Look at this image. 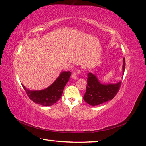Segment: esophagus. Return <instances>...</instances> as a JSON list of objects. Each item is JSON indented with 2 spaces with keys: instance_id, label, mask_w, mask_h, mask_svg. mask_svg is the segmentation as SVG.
<instances>
[{
  "instance_id": "obj_1",
  "label": "esophagus",
  "mask_w": 146,
  "mask_h": 146,
  "mask_svg": "<svg viewBox=\"0 0 146 146\" xmlns=\"http://www.w3.org/2000/svg\"><path fill=\"white\" fill-rule=\"evenodd\" d=\"M78 73H80V71H78V72H73V73H72V78L73 79V80H76V79L78 78L76 74H78Z\"/></svg>"
}]
</instances>
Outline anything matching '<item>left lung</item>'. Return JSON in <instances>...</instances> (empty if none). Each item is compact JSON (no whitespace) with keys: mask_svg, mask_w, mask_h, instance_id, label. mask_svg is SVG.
Instances as JSON below:
<instances>
[{"mask_svg":"<svg viewBox=\"0 0 146 146\" xmlns=\"http://www.w3.org/2000/svg\"><path fill=\"white\" fill-rule=\"evenodd\" d=\"M124 58L123 65V76L125 70ZM121 84V81L115 83H102L94 74H88L86 90L84 100L91 106H96L113 99L116 96Z\"/></svg>","mask_w":146,"mask_h":146,"instance_id":"8db88e82","label":"left lung"}]
</instances>
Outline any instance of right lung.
Masks as SVG:
<instances>
[{
	"label": "right lung",
	"mask_w": 146,
	"mask_h": 146,
	"mask_svg": "<svg viewBox=\"0 0 146 146\" xmlns=\"http://www.w3.org/2000/svg\"><path fill=\"white\" fill-rule=\"evenodd\" d=\"M70 76V72H62L51 85L41 90H30L23 84L22 87L33 102L42 106H50L62 97L64 87L69 81Z\"/></svg>",
	"instance_id": "add662e5"
}]
</instances>
